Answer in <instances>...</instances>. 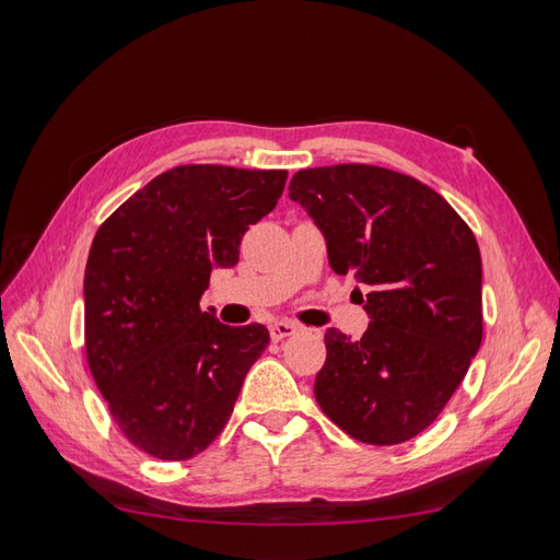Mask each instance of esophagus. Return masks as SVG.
<instances>
[{
    "instance_id": "1",
    "label": "esophagus",
    "mask_w": 560,
    "mask_h": 560,
    "mask_svg": "<svg viewBox=\"0 0 560 560\" xmlns=\"http://www.w3.org/2000/svg\"><path fill=\"white\" fill-rule=\"evenodd\" d=\"M292 334H296V325H292V322L280 319L276 325H270V338H273V341H282V338Z\"/></svg>"
}]
</instances>
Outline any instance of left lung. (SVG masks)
Returning a JSON list of instances; mask_svg holds the SVG:
<instances>
[{"label": "left lung", "instance_id": "8db88e82", "mask_svg": "<svg viewBox=\"0 0 560 560\" xmlns=\"http://www.w3.org/2000/svg\"><path fill=\"white\" fill-rule=\"evenodd\" d=\"M290 198L327 241L334 273L366 287L369 329H327L319 409L352 439L409 442L463 383L483 336L481 254L471 229L428 184L387 167L299 171Z\"/></svg>", "mask_w": 560, "mask_h": 560}]
</instances>
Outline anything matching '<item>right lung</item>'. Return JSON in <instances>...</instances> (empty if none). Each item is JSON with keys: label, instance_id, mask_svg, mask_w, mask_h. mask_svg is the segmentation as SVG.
Returning a JSON list of instances; mask_svg holds the SVG:
<instances>
[{"label": "right lung", "instance_id": "add662e5", "mask_svg": "<svg viewBox=\"0 0 560 560\" xmlns=\"http://www.w3.org/2000/svg\"><path fill=\"white\" fill-rule=\"evenodd\" d=\"M287 171L179 165L97 229L83 276L86 360L118 430L159 460H189L229 422L270 336L200 311L212 268L278 206Z\"/></svg>", "mask_w": 560, "mask_h": 560}]
</instances>
